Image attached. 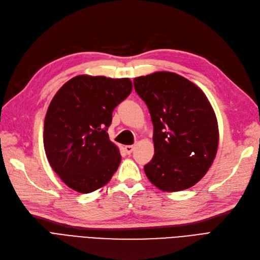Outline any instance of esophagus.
Returning <instances> with one entry per match:
<instances>
[{
	"mask_svg": "<svg viewBox=\"0 0 260 260\" xmlns=\"http://www.w3.org/2000/svg\"><path fill=\"white\" fill-rule=\"evenodd\" d=\"M124 150H125V152L127 153V154H131V153H132L133 150H134V146H125Z\"/></svg>",
	"mask_w": 260,
	"mask_h": 260,
	"instance_id": "34e87169",
	"label": "esophagus"
}]
</instances>
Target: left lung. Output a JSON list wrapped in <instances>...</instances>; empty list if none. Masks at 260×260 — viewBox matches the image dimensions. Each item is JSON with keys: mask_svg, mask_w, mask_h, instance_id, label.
<instances>
[{"mask_svg": "<svg viewBox=\"0 0 260 260\" xmlns=\"http://www.w3.org/2000/svg\"><path fill=\"white\" fill-rule=\"evenodd\" d=\"M134 86L153 123L154 155L145 165L148 179L165 191L195 185L212 165L218 146L217 120L207 96L170 72L137 77Z\"/></svg>", "mask_w": 260, "mask_h": 260, "instance_id": "obj_1", "label": "left lung"}]
</instances>
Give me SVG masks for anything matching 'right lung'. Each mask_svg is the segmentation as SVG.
<instances>
[{
    "mask_svg": "<svg viewBox=\"0 0 260 260\" xmlns=\"http://www.w3.org/2000/svg\"><path fill=\"white\" fill-rule=\"evenodd\" d=\"M128 78L76 76L52 99L44 124V147L64 183L82 194L106 185L121 155L110 141L112 111L131 94Z\"/></svg>",
    "mask_w": 260,
    "mask_h": 260,
    "instance_id": "right-lung-1",
    "label": "right lung"
}]
</instances>
